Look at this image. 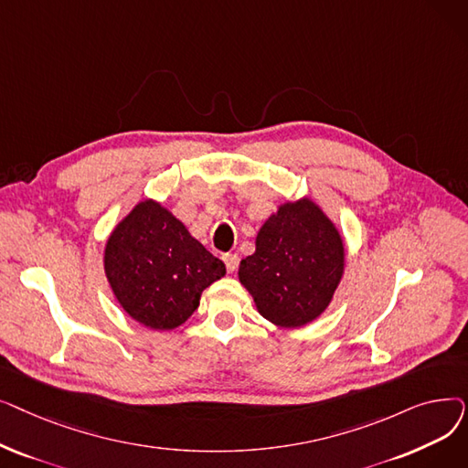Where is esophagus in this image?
Segmentation results:
<instances>
[{
  "mask_svg": "<svg viewBox=\"0 0 468 468\" xmlns=\"http://www.w3.org/2000/svg\"><path fill=\"white\" fill-rule=\"evenodd\" d=\"M224 261H226V267H228L229 273H233L235 269L239 267V256L237 254H224Z\"/></svg>",
  "mask_w": 468,
  "mask_h": 468,
  "instance_id": "1",
  "label": "esophagus"
}]
</instances>
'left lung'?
<instances>
[{
  "instance_id": "obj_1",
  "label": "left lung",
  "mask_w": 468,
  "mask_h": 468,
  "mask_svg": "<svg viewBox=\"0 0 468 468\" xmlns=\"http://www.w3.org/2000/svg\"><path fill=\"white\" fill-rule=\"evenodd\" d=\"M343 240L309 199L286 203L269 218L244 258L239 279L258 311L279 326L298 328L321 314L343 275Z\"/></svg>"
}]
</instances>
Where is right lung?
I'll return each instance as SVG.
<instances>
[{"mask_svg":"<svg viewBox=\"0 0 468 468\" xmlns=\"http://www.w3.org/2000/svg\"><path fill=\"white\" fill-rule=\"evenodd\" d=\"M117 302L154 330L184 324L201 293L226 275V265L155 201L138 203L113 229L104 256Z\"/></svg>","mask_w":468,"mask_h":468,"instance_id":"obj_1","label":"right lung"}]
</instances>
